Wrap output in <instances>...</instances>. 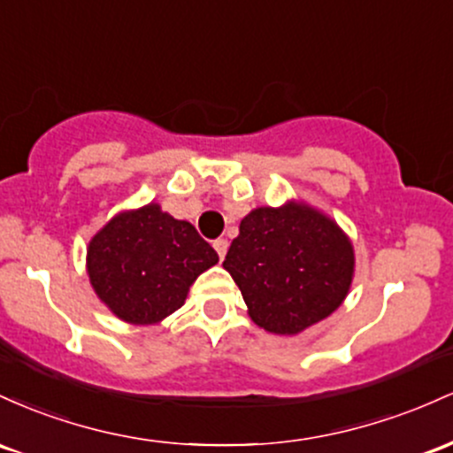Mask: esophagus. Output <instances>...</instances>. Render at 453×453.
I'll use <instances>...</instances> for the list:
<instances>
[{
    "label": "esophagus",
    "mask_w": 453,
    "mask_h": 453,
    "mask_svg": "<svg viewBox=\"0 0 453 453\" xmlns=\"http://www.w3.org/2000/svg\"><path fill=\"white\" fill-rule=\"evenodd\" d=\"M213 248H216V252H218V257L220 258H225V254H226V250H228V242L226 240H216L213 242Z\"/></svg>",
    "instance_id": "obj_1"
}]
</instances>
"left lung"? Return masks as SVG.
Here are the masks:
<instances>
[{
  "label": "left lung",
  "mask_w": 453,
  "mask_h": 453,
  "mask_svg": "<svg viewBox=\"0 0 453 453\" xmlns=\"http://www.w3.org/2000/svg\"><path fill=\"white\" fill-rule=\"evenodd\" d=\"M222 267L240 287L258 327L295 336L344 302L355 254L332 218L291 201L248 213Z\"/></svg>",
  "instance_id": "8db88e82"
}]
</instances>
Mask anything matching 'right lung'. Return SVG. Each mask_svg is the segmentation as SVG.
<instances>
[{
  "label": "right lung",
  "instance_id": "1",
  "mask_svg": "<svg viewBox=\"0 0 453 453\" xmlns=\"http://www.w3.org/2000/svg\"><path fill=\"white\" fill-rule=\"evenodd\" d=\"M218 263L196 228L158 203L121 211L91 237L88 273L100 302L121 321L154 325L184 306L192 282Z\"/></svg>",
  "mask_w": 453,
  "mask_h": 453
}]
</instances>
